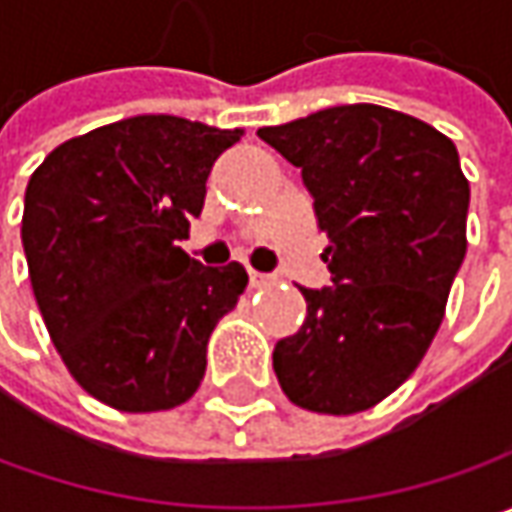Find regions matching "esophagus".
Here are the masks:
<instances>
[{"label": "esophagus", "instance_id": "obj_1", "mask_svg": "<svg viewBox=\"0 0 512 512\" xmlns=\"http://www.w3.org/2000/svg\"><path fill=\"white\" fill-rule=\"evenodd\" d=\"M276 279L270 276V273H256V270H250V287H267L273 285Z\"/></svg>", "mask_w": 512, "mask_h": 512}]
</instances>
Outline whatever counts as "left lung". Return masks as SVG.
Listing matches in <instances>:
<instances>
[{
    "label": "left lung",
    "mask_w": 512,
    "mask_h": 512,
    "mask_svg": "<svg viewBox=\"0 0 512 512\" xmlns=\"http://www.w3.org/2000/svg\"><path fill=\"white\" fill-rule=\"evenodd\" d=\"M256 133L302 170L330 239V287H299L307 319L276 342V379L313 413L367 410L410 379L442 325L467 253L459 150L382 105H336Z\"/></svg>",
    "instance_id": "8db88e82"
}]
</instances>
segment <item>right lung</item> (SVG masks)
I'll use <instances>...</instances> for the list:
<instances>
[{
	"mask_svg": "<svg viewBox=\"0 0 512 512\" xmlns=\"http://www.w3.org/2000/svg\"><path fill=\"white\" fill-rule=\"evenodd\" d=\"M239 130L168 113L68 139L33 170L22 245L36 305L70 376L125 413L187 402L207 339L245 293L239 262L205 267L179 247L213 162Z\"/></svg>",
	"mask_w": 512,
	"mask_h": 512,
	"instance_id": "1",
	"label": "right lung"
}]
</instances>
